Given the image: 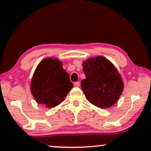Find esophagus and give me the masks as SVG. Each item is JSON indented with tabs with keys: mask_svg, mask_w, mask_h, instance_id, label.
Listing matches in <instances>:
<instances>
[{
	"mask_svg": "<svg viewBox=\"0 0 151 151\" xmlns=\"http://www.w3.org/2000/svg\"><path fill=\"white\" fill-rule=\"evenodd\" d=\"M80 82H76L74 83V86H75L76 87H78V86H80Z\"/></svg>",
	"mask_w": 151,
	"mask_h": 151,
	"instance_id": "obj_1",
	"label": "esophagus"
}]
</instances>
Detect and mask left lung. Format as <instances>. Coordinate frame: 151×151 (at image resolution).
<instances>
[{"label":"left lung","instance_id":"left-lung-1","mask_svg":"<svg viewBox=\"0 0 151 151\" xmlns=\"http://www.w3.org/2000/svg\"><path fill=\"white\" fill-rule=\"evenodd\" d=\"M82 65L86 78L81 86L89 102L101 109L115 104L122 93L124 83L113 64L98 56L88 59Z\"/></svg>","mask_w":151,"mask_h":151}]
</instances>
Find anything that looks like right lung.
<instances>
[{"mask_svg":"<svg viewBox=\"0 0 151 151\" xmlns=\"http://www.w3.org/2000/svg\"><path fill=\"white\" fill-rule=\"evenodd\" d=\"M72 88L69 75L56 58L42 60L37 67L31 83L35 100L47 108L55 107L63 102Z\"/></svg>","mask_w":151,"mask_h":151,"instance_id":"add662e5","label":"right lung"}]
</instances>
